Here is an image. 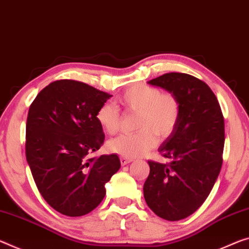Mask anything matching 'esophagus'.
Here are the masks:
<instances>
[{
    "instance_id": "obj_1",
    "label": "esophagus",
    "mask_w": 249,
    "mask_h": 249,
    "mask_svg": "<svg viewBox=\"0 0 249 249\" xmlns=\"http://www.w3.org/2000/svg\"><path fill=\"white\" fill-rule=\"evenodd\" d=\"M120 160H121V164L123 165V166H124V165L131 163V161H132L131 159H127V157H123V156L120 157Z\"/></svg>"
}]
</instances>
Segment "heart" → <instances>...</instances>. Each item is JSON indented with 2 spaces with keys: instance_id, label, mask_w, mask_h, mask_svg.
Instances as JSON below:
<instances>
[{
  "instance_id": "1",
  "label": "heart",
  "mask_w": 249,
  "mask_h": 249,
  "mask_svg": "<svg viewBox=\"0 0 249 249\" xmlns=\"http://www.w3.org/2000/svg\"><path fill=\"white\" fill-rule=\"evenodd\" d=\"M121 104L127 113L137 114L134 134H123L108 142V149L118 155L134 159L144 155L157 144V136L166 140L178 126L181 115L179 97L171 90L155 86L134 85L122 94ZM96 121L104 131L114 135L121 125V113L115 105L104 103L96 112Z\"/></svg>"
}]
</instances>
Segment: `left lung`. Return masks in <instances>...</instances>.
<instances>
[{
    "label": "left lung",
    "instance_id": "left-lung-1",
    "mask_svg": "<svg viewBox=\"0 0 249 249\" xmlns=\"http://www.w3.org/2000/svg\"><path fill=\"white\" fill-rule=\"evenodd\" d=\"M149 84L179 97L178 126L159 148L171 161L148 160L144 184L148 207L160 218L184 219L202 206L223 164L224 116L215 94L204 81L185 73H166Z\"/></svg>",
    "mask_w": 249,
    "mask_h": 249
}]
</instances>
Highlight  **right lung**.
I'll list each match as a JSON object with an SVG mask.
<instances>
[{"label": "right lung", "instance_id": "right-lung-1", "mask_svg": "<svg viewBox=\"0 0 249 249\" xmlns=\"http://www.w3.org/2000/svg\"><path fill=\"white\" fill-rule=\"evenodd\" d=\"M112 96L86 83L52 82L37 94L26 121L25 154L38 192L63 215L96 208L121 167L116 154L92 157L104 143L96 112Z\"/></svg>", "mask_w": 249, "mask_h": 249}]
</instances>
